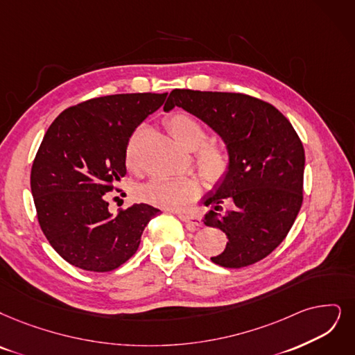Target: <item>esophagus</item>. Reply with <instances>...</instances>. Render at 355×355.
<instances>
[{
	"instance_id": "1",
	"label": "esophagus",
	"mask_w": 355,
	"mask_h": 355,
	"mask_svg": "<svg viewBox=\"0 0 355 355\" xmlns=\"http://www.w3.org/2000/svg\"><path fill=\"white\" fill-rule=\"evenodd\" d=\"M178 217H179L183 223H187V224L191 227V229H195V227L202 225V221H201L200 217L192 216V214H187V212H178Z\"/></svg>"
}]
</instances>
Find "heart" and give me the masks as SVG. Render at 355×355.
<instances>
[{"instance_id": "obj_1", "label": "heart", "mask_w": 355, "mask_h": 355, "mask_svg": "<svg viewBox=\"0 0 355 355\" xmlns=\"http://www.w3.org/2000/svg\"><path fill=\"white\" fill-rule=\"evenodd\" d=\"M166 126L176 143L188 151H196V164L204 179L209 183L220 182L232 164L230 154L225 147L218 144H204L207 131L201 122L187 115L175 113L166 121ZM126 166L137 167V135H134L125 153ZM200 193V183L195 178L182 176H154L138 188L141 200L162 208H179L193 201Z\"/></svg>"}]
</instances>
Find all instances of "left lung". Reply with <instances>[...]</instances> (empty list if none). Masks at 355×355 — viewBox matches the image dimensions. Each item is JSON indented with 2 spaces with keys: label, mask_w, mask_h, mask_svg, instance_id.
<instances>
[{
  "label": "left lung",
  "mask_w": 355,
  "mask_h": 355,
  "mask_svg": "<svg viewBox=\"0 0 355 355\" xmlns=\"http://www.w3.org/2000/svg\"><path fill=\"white\" fill-rule=\"evenodd\" d=\"M175 106L207 123L232 159L229 173L201 200L212 207L204 224L229 239L211 261L243 268L263 259L286 239L303 202L304 148L299 135L272 105L242 93L176 89L163 109ZM223 202L232 209L220 215Z\"/></svg>",
  "instance_id": "left-lung-1"
}]
</instances>
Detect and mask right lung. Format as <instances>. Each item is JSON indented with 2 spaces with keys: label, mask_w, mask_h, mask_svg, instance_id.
<instances>
[{
  "label": "right lung",
  "mask_w": 355,
  "mask_h": 355,
  "mask_svg": "<svg viewBox=\"0 0 355 355\" xmlns=\"http://www.w3.org/2000/svg\"><path fill=\"white\" fill-rule=\"evenodd\" d=\"M167 93L112 94L65 109L35 157L31 188L40 229L61 258L84 271L107 272L137 252L160 212L134 204L116 214L107 192L126 175L125 153L137 126Z\"/></svg>",
  "instance_id": "right-lung-1"
}]
</instances>
